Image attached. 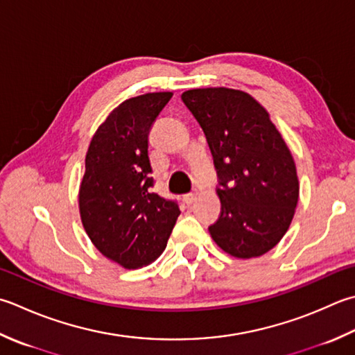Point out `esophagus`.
Instances as JSON below:
<instances>
[{"mask_svg": "<svg viewBox=\"0 0 355 355\" xmlns=\"http://www.w3.org/2000/svg\"><path fill=\"white\" fill-rule=\"evenodd\" d=\"M197 198H198V193L197 192H192V193H187V196L184 197V201H186L187 205H192Z\"/></svg>", "mask_w": 355, "mask_h": 355, "instance_id": "obj_1", "label": "esophagus"}]
</instances>
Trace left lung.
I'll return each mask as SVG.
<instances>
[{
    "mask_svg": "<svg viewBox=\"0 0 355 355\" xmlns=\"http://www.w3.org/2000/svg\"><path fill=\"white\" fill-rule=\"evenodd\" d=\"M182 100L205 132L220 178L212 240L237 259L266 254L286 234L298 203L293 154L268 110L248 92L191 89Z\"/></svg>",
    "mask_w": 355,
    "mask_h": 355,
    "instance_id": "1",
    "label": "left lung"
}]
</instances>
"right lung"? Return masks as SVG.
I'll list each match as a JSON object with an SVG mask.
<instances>
[{
  "mask_svg": "<svg viewBox=\"0 0 355 355\" xmlns=\"http://www.w3.org/2000/svg\"><path fill=\"white\" fill-rule=\"evenodd\" d=\"M172 92L124 100L90 140L80 183L83 227L98 251L124 269L157 260L180 215L175 201L152 191L148 137Z\"/></svg>",
  "mask_w": 355,
  "mask_h": 355,
  "instance_id": "1",
  "label": "right lung"
}]
</instances>
